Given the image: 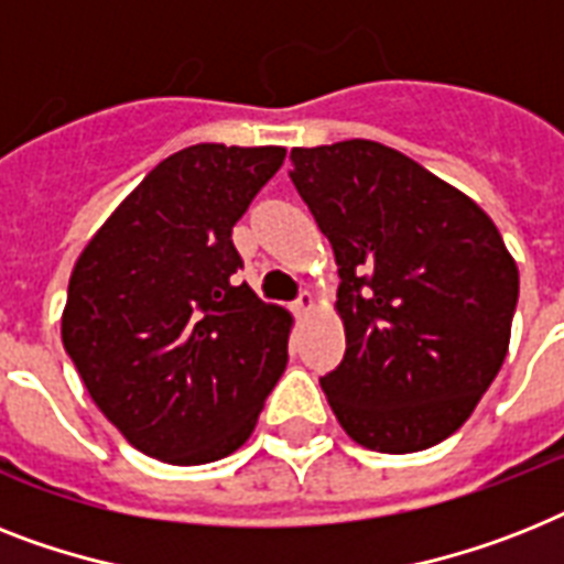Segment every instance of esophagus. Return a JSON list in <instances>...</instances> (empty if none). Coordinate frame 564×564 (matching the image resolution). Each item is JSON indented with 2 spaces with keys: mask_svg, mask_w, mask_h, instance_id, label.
Instances as JSON below:
<instances>
[{
  "mask_svg": "<svg viewBox=\"0 0 564 564\" xmlns=\"http://www.w3.org/2000/svg\"><path fill=\"white\" fill-rule=\"evenodd\" d=\"M315 310V297L313 292H301V297L295 301V313L297 315H310Z\"/></svg>",
  "mask_w": 564,
  "mask_h": 564,
  "instance_id": "esophagus-1",
  "label": "esophagus"
}]
</instances>
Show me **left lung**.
Listing matches in <instances>:
<instances>
[{"instance_id": "left-lung-1", "label": "left lung", "mask_w": 564, "mask_h": 564, "mask_svg": "<svg viewBox=\"0 0 564 564\" xmlns=\"http://www.w3.org/2000/svg\"><path fill=\"white\" fill-rule=\"evenodd\" d=\"M292 185L336 254L345 359L322 377L359 446L409 455L466 423L505 365L519 269L496 223L377 141L292 150Z\"/></svg>"}]
</instances>
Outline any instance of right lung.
<instances>
[{
	"label": "right lung",
	"mask_w": 564,
	"mask_h": 564,
	"mask_svg": "<svg viewBox=\"0 0 564 564\" xmlns=\"http://www.w3.org/2000/svg\"><path fill=\"white\" fill-rule=\"evenodd\" d=\"M283 155L226 144L167 155L75 263L63 347L109 423L164 464L240 448L286 368L292 315L237 283L231 242Z\"/></svg>",
	"instance_id": "right-lung-1"
}]
</instances>
